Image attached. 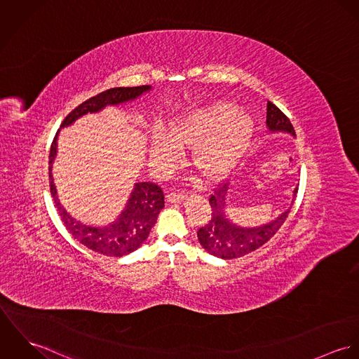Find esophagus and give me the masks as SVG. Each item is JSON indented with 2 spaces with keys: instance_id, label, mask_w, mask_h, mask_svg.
<instances>
[{
  "instance_id": "34e87169",
  "label": "esophagus",
  "mask_w": 359,
  "mask_h": 359,
  "mask_svg": "<svg viewBox=\"0 0 359 359\" xmlns=\"http://www.w3.org/2000/svg\"><path fill=\"white\" fill-rule=\"evenodd\" d=\"M185 196H187V195H184L182 192L174 191V192H170V194L167 195V201H168L170 203H180L181 201L185 199Z\"/></svg>"
}]
</instances>
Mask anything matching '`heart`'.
Here are the masks:
<instances>
[{"instance_id": "1", "label": "heart", "mask_w": 359, "mask_h": 359, "mask_svg": "<svg viewBox=\"0 0 359 359\" xmlns=\"http://www.w3.org/2000/svg\"><path fill=\"white\" fill-rule=\"evenodd\" d=\"M252 131V117L235 103H211L172 120L167 135L154 133L149 154L156 164L171 165L180 158L178 148H192V165L205 181H217L241 160Z\"/></svg>"}]
</instances>
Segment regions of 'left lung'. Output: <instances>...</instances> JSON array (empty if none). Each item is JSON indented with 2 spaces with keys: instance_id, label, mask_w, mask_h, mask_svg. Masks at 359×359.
Segmentation results:
<instances>
[{
  "instance_id": "1",
  "label": "left lung",
  "mask_w": 359,
  "mask_h": 359,
  "mask_svg": "<svg viewBox=\"0 0 359 359\" xmlns=\"http://www.w3.org/2000/svg\"><path fill=\"white\" fill-rule=\"evenodd\" d=\"M266 126L271 131H286L296 135L289 117L272 102L266 103ZM228 184H218L208 202L211 218L198 229V239L207 253L224 259L246 256L265 245L283 225L290 208L280 214L275 221L258 228H241L229 222L225 217ZM297 194V189L294 191Z\"/></svg>"
}]
</instances>
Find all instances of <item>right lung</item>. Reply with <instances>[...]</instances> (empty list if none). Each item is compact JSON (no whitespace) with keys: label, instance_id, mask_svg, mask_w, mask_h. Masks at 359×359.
I'll return each instance as SVG.
<instances>
[{"label":"right lung","instance_id":"obj_1","mask_svg":"<svg viewBox=\"0 0 359 359\" xmlns=\"http://www.w3.org/2000/svg\"><path fill=\"white\" fill-rule=\"evenodd\" d=\"M149 86L140 87H116L106 90L101 94L87 100L73 109L62 121L60 127L70 126L79 117L87 113H95L106 104H117L135 100L142 93L149 91ZM59 133V131H57ZM52 141L50 151V188L57 214L63 221L67 231L88 249L101 253L103 256L123 257L137 250L149 236L158 212L164 207V194L158 185L154 182H138L128 199L126 210L110 225L95 228L84 225L73 219L62 207L56 196V189L52 181V161L56 154V138Z\"/></svg>","mask_w":359,"mask_h":359}]
</instances>
